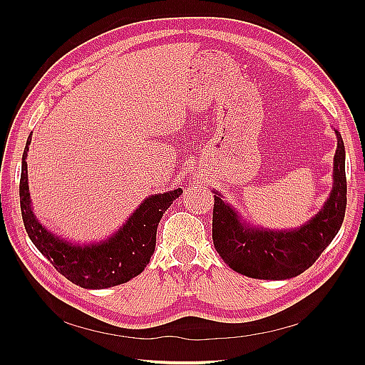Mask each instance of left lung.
Returning <instances> with one entry per match:
<instances>
[{"mask_svg":"<svg viewBox=\"0 0 365 365\" xmlns=\"http://www.w3.org/2000/svg\"><path fill=\"white\" fill-rule=\"evenodd\" d=\"M334 160V189L307 224L289 231L252 228L240 222L236 210L215 192L213 244L228 267L251 279L284 280L311 268L336 236L346 215V152L341 134Z\"/></svg>","mask_w":365,"mask_h":365,"instance_id":"8db88e82","label":"left lung"}]
</instances>
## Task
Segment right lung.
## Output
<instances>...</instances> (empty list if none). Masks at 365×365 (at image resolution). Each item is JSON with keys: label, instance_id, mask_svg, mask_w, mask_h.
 <instances>
[{"label": "right lung", "instance_id": "add662e5", "mask_svg": "<svg viewBox=\"0 0 365 365\" xmlns=\"http://www.w3.org/2000/svg\"><path fill=\"white\" fill-rule=\"evenodd\" d=\"M31 135L23 153L19 181V202L24 227L30 240L54 268L74 284L85 289H105L126 283L146 268L157 242V227L164 212L182 190L176 189L149 196L135 210L117 233L101 244L73 245L41 225L30 205L27 182V152Z\"/></svg>", "mask_w": 365, "mask_h": 365}]
</instances>
